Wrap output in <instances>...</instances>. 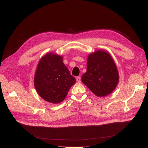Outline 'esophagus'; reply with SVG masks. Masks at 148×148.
Returning <instances> with one entry per match:
<instances>
[{
	"label": "esophagus",
	"instance_id": "obj_1",
	"mask_svg": "<svg viewBox=\"0 0 148 148\" xmlns=\"http://www.w3.org/2000/svg\"><path fill=\"white\" fill-rule=\"evenodd\" d=\"M76 81H77V82H81L80 77H76Z\"/></svg>",
	"mask_w": 148,
	"mask_h": 148
}]
</instances>
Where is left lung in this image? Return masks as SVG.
Returning a JSON list of instances; mask_svg holds the SVG:
<instances>
[{"label": "left lung", "mask_w": 148, "mask_h": 148, "mask_svg": "<svg viewBox=\"0 0 148 148\" xmlns=\"http://www.w3.org/2000/svg\"><path fill=\"white\" fill-rule=\"evenodd\" d=\"M119 73L111 54L98 50L88 55L87 70L82 82L98 97H106L115 89L119 83Z\"/></svg>", "instance_id": "left-lung-1"}]
</instances>
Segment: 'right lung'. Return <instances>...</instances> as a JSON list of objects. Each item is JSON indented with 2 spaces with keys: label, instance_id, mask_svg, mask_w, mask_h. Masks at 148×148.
Returning <instances> with one entry per match:
<instances>
[{
  "label": "right lung",
  "instance_id": "obj_1",
  "mask_svg": "<svg viewBox=\"0 0 148 148\" xmlns=\"http://www.w3.org/2000/svg\"><path fill=\"white\" fill-rule=\"evenodd\" d=\"M76 80L63 62V57L47 53L39 61L34 76L35 89L42 99L53 104L63 101Z\"/></svg>",
  "mask_w": 148,
  "mask_h": 148
}]
</instances>
